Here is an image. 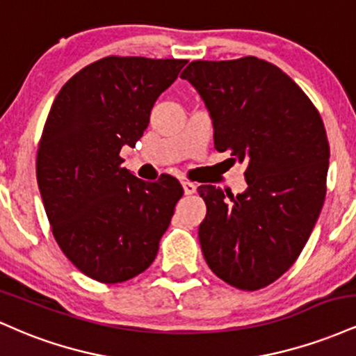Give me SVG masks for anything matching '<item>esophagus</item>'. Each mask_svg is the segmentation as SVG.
I'll return each mask as SVG.
<instances>
[{"label":"esophagus","mask_w":356,"mask_h":356,"mask_svg":"<svg viewBox=\"0 0 356 356\" xmlns=\"http://www.w3.org/2000/svg\"><path fill=\"white\" fill-rule=\"evenodd\" d=\"M182 187H184V194H186V195L194 194L195 189H197V187H195V184H192L189 181H184L182 182Z\"/></svg>","instance_id":"esophagus-1"}]
</instances>
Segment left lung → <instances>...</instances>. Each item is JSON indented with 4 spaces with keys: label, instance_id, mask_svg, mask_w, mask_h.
<instances>
[{
    "label": "left lung",
    "instance_id": "left-lung-1",
    "mask_svg": "<svg viewBox=\"0 0 356 356\" xmlns=\"http://www.w3.org/2000/svg\"><path fill=\"white\" fill-rule=\"evenodd\" d=\"M214 147L246 162L248 189L201 186L202 254L216 276L256 291L283 276L308 243L326 195L330 145L318 110L283 70L256 56L191 61Z\"/></svg>",
    "mask_w": 356,
    "mask_h": 356
}]
</instances>
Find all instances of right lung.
Here are the masks:
<instances>
[{
    "label": "right lung",
    "mask_w": 356,
    "mask_h": 356,
    "mask_svg": "<svg viewBox=\"0 0 356 356\" xmlns=\"http://www.w3.org/2000/svg\"><path fill=\"white\" fill-rule=\"evenodd\" d=\"M186 60L105 56L72 76L53 102L36 181L53 236L83 275L122 283L152 264L184 191L172 175L145 182L122 167L155 100Z\"/></svg>",
    "instance_id": "add662e5"
}]
</instances>
